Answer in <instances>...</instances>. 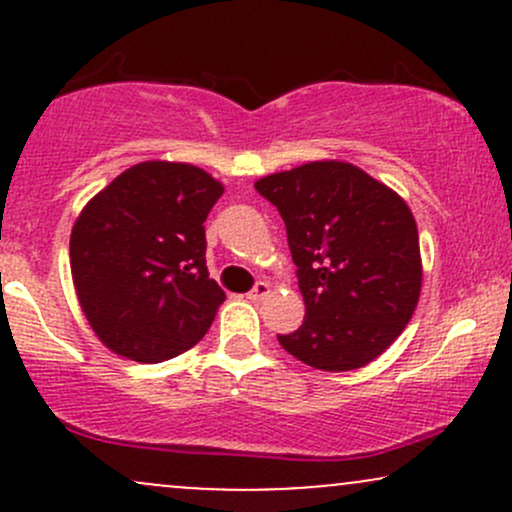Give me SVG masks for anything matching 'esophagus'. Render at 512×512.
I'll list each match as a JSON object with an SVG mask.
<instances>
[{
  "label": "esophagus",
  "mask_w": 512,
  "mask_h": 512,
  "mask_svg": "<svg viewBox=\"0 0 512 512\" xmlns=\"http://www.w3.org/2000/svg\"><path fill=\"white\" fill-rule=\"evenodd\" d=\"M269 293H272V286H269L267 281H257L255 289L248 293V298H250V301H264V298H267Z\"/></svg>",
  "instance_id": "esophagus-1"
}]
</instances>
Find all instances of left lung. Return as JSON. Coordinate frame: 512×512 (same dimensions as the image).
<instances>
[{
  "label": "left lung",
  "instance_id": "8db88e82",
  "mask_svg": "<svg viewBox=\"0 0 512 512\" xmlns=\"http://www.w3.org/2000/svg\"><path fill=\"white\" fill-rule=\"evenodd\" d=\"M255 190L286 223L305 320L279 344L327 373L385 354L419 305L424 264L409 204L346 161L264 175Z\"/></svg>",
  "mask_w": 512,
  "mask_h": 512
}]
</instances>
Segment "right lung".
<instances>
[{
    "mask_svg": "<svg viewBox=\"0 0 512 512\" xmlns=\"http://www.w3.org/2000/svg\"><path fill=\"white\" fill-rule=\"evenodd\" d=\"M221 195L223 182L192 163L142 161L76 216V298L113 354L161 363L207 334L226 301L204 260V221Z\"/></svg>",
    "mask_w": 512,
    "mask_h": 512,
    "instance_id": "obj_1",
    "label": "right lung"
}]
</instances>
